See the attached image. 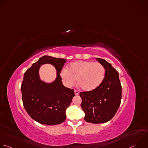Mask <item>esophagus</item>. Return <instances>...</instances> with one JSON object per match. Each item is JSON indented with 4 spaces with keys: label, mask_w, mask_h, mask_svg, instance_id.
<instances>
[{
    "label": "esophagus",
    "mask_w": 148,
    "mask_h": 148,
    "mask_svg": "<svg viewBox=\"0 0 148 148\" xmlns=\"http://www.w3.org/2000/svg\"><path fill=\"white\" fill-rule=\"evenodd\" d=\"M74 93H75V95H78L79 94V92L76 91V90H74Z\"/></svg>",
    "instance_id": "obj_1"
}]
</instances>
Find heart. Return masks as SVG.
Returning <instances> with one entry per match:
<instances>
[{
    "instance_id": "1",
    "label": "heart",
    "mask_w": 148,
    "mask_h": 148,
    "mask_svg": "<svg viewBox=\"0 0 148 148\" xmlns=\"http://www.w3.org/2000/svg\"><path fill=\"white\" fill-rule=\"evenodd\" d=\"M60 76L67 87H73L77 79L84 91H90L102 84L105 76V69L99 62L77 61L70 63L66 70H62Z\"/></svg>"
}]
</instances>
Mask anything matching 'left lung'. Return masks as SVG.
<instances>
[{"mask_svg": "<svg viewBox=\"0 0 148 148\" xmlns=\"http://www.w3.org/2000/svg\"><path fill=\"white\" fill-rule=\"evenodd\" d=\"M96 60L105 69V76L96 89L81 92V107L85 113L84 119L92 123H105L115 115L121 104L122 86L118 72L104 59Z\"/></svg>", "mask_w": 148, "mask_h": 148, "instance_id": "obj_1", "label": "left lung"}]
</instances>
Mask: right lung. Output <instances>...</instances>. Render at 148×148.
<instances>
[{
    "mask_svg": "<svg viewBox=\"0 0 148 148\" xmlns=\"http://www.w3.org/2000/svg\"><path fill=\"white\" fill-rule=\"evenodd\" d=\"M66 62L65 59L44 56L24 74L21 86L23 106L29 116L41 124L55 125L66 120V110L75 95L74 90L62 84L60 74ZM45 64L53 65L57 71V77L51 83L39 78V67Z\"/></svg>",
    "mask_w": 148,
    "mask_h": 148,
    "instance_id": "obj_1",
    "label": "right lung"
}]
</instances>
